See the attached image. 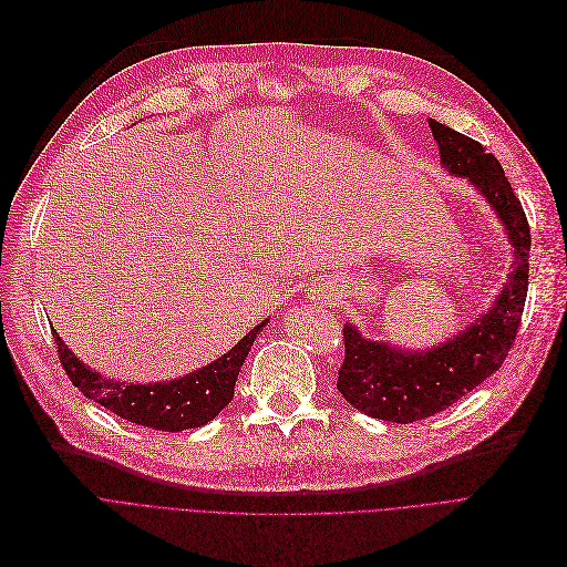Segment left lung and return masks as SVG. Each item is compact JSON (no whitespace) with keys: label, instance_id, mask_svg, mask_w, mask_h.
<instances>
[{"label":"left lung","instance_id":"left-lung-1","mask_svg":"<svg viewBox=\"0 0 567 567\" xmlns=\"http://www.w3.org/2000/svg\"><path fill=\"white\" fill-rule=\"evenodd\" d=\"M429 128L439 145L441 164L452 175L468 177L496 209L515 260L494 307L468 330L426 353L367 341L350 322L343 326L346 355L339 369V392L358 411L399 424L445 411L501 369L515 343L528 292L530 228L498 158L436 120H429Z\"/></svg>","mask_w":567,"mask_h":567}]
</instances>
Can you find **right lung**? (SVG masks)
Returning <instances> with one entry per match:
<instances>
[{"mask_svg": "<svg viewBox=\"0 0 567 567\" xmlns=\"http://www.w3.org/2000/svg\"><path fill=\"white\" fill-rule=\"evenodd\" d=\"M265 322L256 326L247 337H241L235 348L212 364L168 383L147 385L105 379L99 371L80 362L55 330H52V337H55L58 355L69 381L87 399H94L103 409L128 422L158 431H184L214 420L221 409L228 406L235 394L239 367L247 360L256 334L265 328Z\"/></svg>", "mask_w": 567, "mask_h": 567, "instance_id": "1", "label": "right lung"}]
</instances>
